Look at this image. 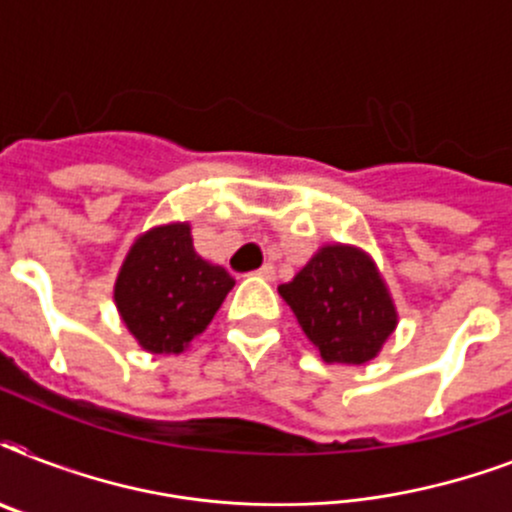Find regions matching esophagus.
I'll list each match as a JSON object with an SVG mask.
<instances>
[{
	"label": "esophagus",
	"instance_id": "1",
	"mask_svg": "<svg viewBox=\"0 0 512 512\" xmlns=\"http://www.w3.org/2000/svg\"><path fill=\"white\" fill-rule=\"evenodd\" d=\"M257 276H260V279H268V281H273V279H276V268H273L271 263H265L263 268H260V271H257Z\"/></svg>",
	"mask_w": 512,
	"mask_h": 512
}]
</instances>
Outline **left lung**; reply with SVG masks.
<instances>
[{"label":"left lung","instance_id":"obj_1","mask_svg":"<svg viewBox=\"0 0 512 512\" xmlns=\"http://www.w3.org/2000/svg\"><path fill=\"white\" fill-rule=\"evenodd\" d=\"M279 295L329 364H366L396 329L380 273L353 247H321Z\"/></svg>","mask_w":512,"mask_h":512}]
</instances>
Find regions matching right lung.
Wrapping results in <instances>:
<instances>
[{
    "mask_svg": "<svg viewBox=\"0 0 512 512\" xmlns=\"http://www.w3.org/2000/svg\"><path fill=\"white\" fill-rule=\"evenodd\" d=\"M236 281L201 260L188 223L143 233L116 279L114 300L135 340L151 353H180L201 335Z\"/></svg>",
    "mask_w": 512,
    "mask_h": 512,
    "instance_id": "obj_1",
    "label": "right lung"
}]
</instances>
